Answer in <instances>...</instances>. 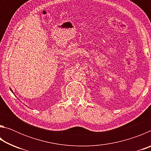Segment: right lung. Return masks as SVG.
Masks as SVG:
<instances>
[{
	"mask_svg": "<svg viewBox=\"0 0 151 151\" xmlns=\"http://www.w3.org/2000/svg\"><path fill=\"white\" fill-rule=\"evenodd\" d=\"M11 91H12V93H13V92H12V90H11Z\"/></svg>",
	"mask_w": 151,
	"mask_h": 151,
	"instance_id": "right-lung-1",
	"label": "right lung"
}]
</instances>
